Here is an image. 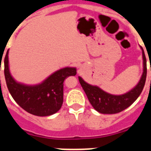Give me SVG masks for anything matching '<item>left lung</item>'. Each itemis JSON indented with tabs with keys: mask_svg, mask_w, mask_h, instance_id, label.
Masks as SVG:
<instances>
[{
	"mask_svg": "<svg viewBox=\"0 0 151 151\" xmlns=\"http://www.w3.org/2000/svg\"><path fill=\"white\" fill-rule=\"evenodd\" d=\"M143 83H141L140 86H139V91L137 92V94L132 98L129 102H127L125 103H123V104H121V105H109L106 103H104L103 101L101 100V99L99 97L97 96L96 94H95V92H92V90L88 88L86 86V85H85V83H81L82 84V87L84 88V89L85 90V92H86V95H87L88 98V100H89L90 103L92 104V106H93L95 110L98 111L99 113L101 114H117V113L122 112V110H125L126 108H128L129 106L132 104V103L135 102V101L137 99L139 95L141 94V92L143 91V87L145 85V81H146V73L144 74V77H143Z\"/></svg>",
	"mask_w": 151,
	"mask_h": 151,
	"instance_id": "8db88e82",
	"label": "left lung"
}]
</instances>
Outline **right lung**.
<instances>
[{"label":"right lung","mask_w":151,"mask_h":151,"mask_svg":"<svg viewBox=\"0 0 151 151\" xmlns=\"http://www.w3.org/2000/svg\"><path fill=\"white\" fill-rule=\"evenodd\" d=\"M69 71H63V72H59L57 73V76H59L58 79L56 80L55 83H53V87L52 89L51 90V92L47 93L45 96V98L41 99V96L37 97V98H34L33 100L30 99L29 96H23V102H20L16 99L14 95V91H13V88L12 86V83L10 82V78L8 77V73H7V82H8V88L10 90L11 94L12 95L15 101H17V103L22 106V109H24L26 111H27L29 114H31L35 116H38V117H47V116H51V115L57 113L60 109H61L63 103V86H64V80L66 79V77L68 76ZM14 89V90H15ZM25 92H21L19 95L24 94ZM30 99V101L29 99ZM28 100L29 102L25 104V102ZM27 102V101H26Z\"/></svg>","instance_id":"add662e5"}]
</instances>
